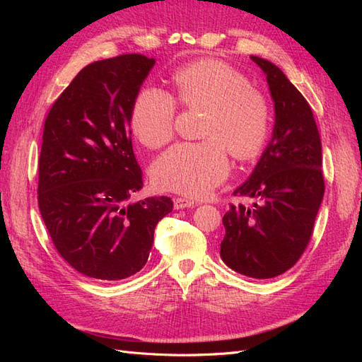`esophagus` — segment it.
Returning <instances> with one entry per match:
<instances>
[{"label":"esophagus","mask_w":362,"mask_h":362,"mask_svg":"<svg viewBox=\"0 0 362 362\" xmlns=\"http://www.w3.org/2000/svg\"><path fill=\"white\" fill-rule=\"evenodd\" d=\"M196 205H198V204H196L192 199H187V198H175L173 199L175 210H182V208H193Z\"/></svg>","instance_id":"1"}]
</instances>
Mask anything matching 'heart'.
I'll return each instance as SVG.
<instances>
[{"instance_id":"1","label":"heart","mask_w":362,"mask_h":362,"mask_svg":"<svg viewBox=\"0 0 362 362\" xmlns=\"http://www.w3.org/2000/svg\"><path fill=\"white\" fill-rule=\"evenodd\" d=\"M175 93L187 108H206L201 141H181L152 164L161 190L205 196L231 172L228 149L237 160H250L266 145L273 112L266 93L247 76L217 60L184 64L173 74ZM177 101L161 87L146 86L134 98L129 125L140 144L160 148L172 139Z\"/></svg>"}]
</instances>
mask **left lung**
<instances>
[{
    "label": "left lung",
    "mask_w": 362,
    "mask_h": 362,
    "mask_svg": "<svg viewBox=\"0 0 362 362\" xmlns=\"http://www.w3.org/2000/svg\"><path fill=\"white\" fill-rule=\"evenodd\" d=\"M250 59L266 74L275 127L249 180L234 190L247 202L223 216L221 258L245 276L269 279L291 269L310 243L325 193L322 141L310 104L286 74Z\"/></svg>",
    "instance_id": "8db88e82"
}]
</instances>
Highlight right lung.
I'll list each match as a JSON object with an SVG mask.
<instances>
[{
    "label": "right lung",
    "mask_w": 362,
    "mask_h": 362,
    "mask_svg": "<svg viewBox=\"0 0 362 362\" xmlns=\"http://www.w3.org/2000/svg\"><path fill=\"white\" fill-rule=\"evenodd\" d=\"M154 59L124 54L83 68L43 125L37 201L54 246L83 275L119 281L146 264L168 196L128 202L144 187L129 112Z\"/></svg>",
    "instance_id": "add662e5"
}]
</instances>
